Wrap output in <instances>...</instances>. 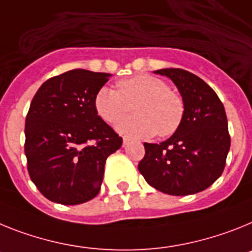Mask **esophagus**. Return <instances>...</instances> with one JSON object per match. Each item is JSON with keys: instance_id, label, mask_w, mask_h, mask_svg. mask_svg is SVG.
<instances>
[{"instance_id": "1", "label": "esophagus", "mask_w": 252, "mask_h": 252, "mask_svg": "<svg viewBox=\"0 0 252 252\" xmlns=\"http://www.w3.org/2000/svg\"><path fill=\"white\" fill-rule=\"evenodd\" d=\"M130 142H132V139L128 138V137H124V138H123V146H124V147H126V146H128Z\"/></svg>"}]
</instances>
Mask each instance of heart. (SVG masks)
<instances>
[{
  "label": "heart",
  "instance_id": "1",
  "mask_svg": "<svg viewBox=\"0 0 252 252\" xmlns=\"http://www.w3.org/2000/svg\"><path fill=\"white\" fill-rule=\"evenodd\" d=\"M135 115L118 126L120 133L132 137H159L174 134L183 122L185 105L178 93L161 78L135 74L117 82V90L102 86L94 97L96 113L109 124L118 123L133 105Z\"/></svg>",
  "mask_w": 252,
  "mask_h": 252
}]
</instances>
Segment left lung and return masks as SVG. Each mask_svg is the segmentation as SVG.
I'll return each mask as SVG.
<instances>
[{
    "mask_svg": "<svg viewBox=\"0 0 252 252\" xmlns=\"http://www.w3.org/2000/svg\"><path fill=\"white\" fill-rule=\"evenodd\" d=\"M167 76L183 96L185 113L178 130L162 143H144L138 170L151 187L170 195L207 189L222 175L231 146L226 111L208 84L181 68L155 71Z\"/></svg>",
    "mask_w": 252,
    "mask_h": 252,
    "instance_id": "1",
    "label": "left lung"
}]
</instances>
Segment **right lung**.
<instances>
[{
    "label": "right lung",
    "mask_w": 252,
    "mask_h": 252,
    "mask_svg": "<svg viewBox=\"0 0 252 252\" xmlns=\"http://www.w3.org/2000/svg\"><path fill=\"white\" fill-rule=\"evenodd\" d=\"M110 74L71 69L49 78L25 122L28 171L47 199L76 205L100 191L106 158L123 139L97 115L94 97Z\"/></svg>",
    "instance_id": "right-lung-1"
}]
</instances>
